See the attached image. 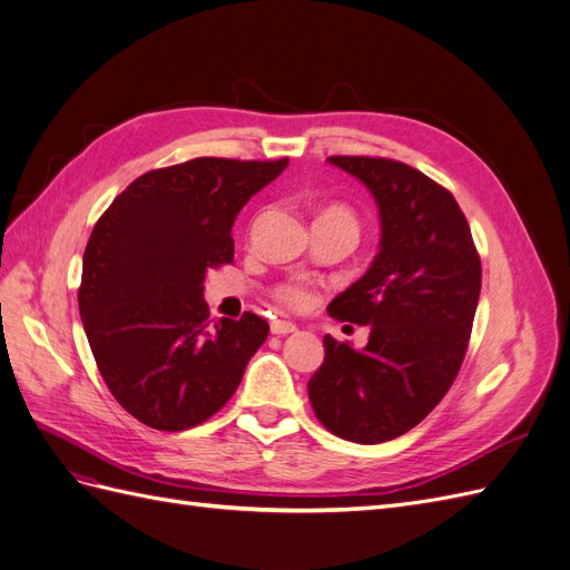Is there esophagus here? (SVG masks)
I'll use <instances>...</instances> for the list:
<instances>
[{
    "label": "esophagus",
    "mask_w": 570,
    "mask_h": 570,
    "mask_svg": "<svg viewBox=\"0 0 570 570\" xmlns=\"http://www.w3.org/2000/svg\"><path fill=\"white\" fill-rule=\"evenodd\" d=\"M295 331H297V325L292 323V321H281V318L271 321V333L273 335H289V333H295Z\"/></svg>",
    "instance_id": "1"
}]
</instances>
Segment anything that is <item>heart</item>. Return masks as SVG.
Instances as JSON below:
<instances>
[{
	"label": "heart",
	"instance_id": "heart-1",
	"mask_svg": "<svg viewBox=\"0 0 570 570\" xmlns=\"http://www.w3.org/2000/svg\"><path fill=\"white\" fill-rule=\"evenodd\" d=\"M321 218H340V220L347 223V226H352L354 230H358L354 214L350 209H344V206H337V204L325 206ZM273 299L281 302L287 308H292V312H306V308H312L316 304V292L306 281L292 278V281L278 283L273 287Z\"/></svg>",
	"mask_w": 570,
	"mask_h": 570
}]
</instances>
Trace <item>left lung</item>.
<instances>
[{
    "instance_id": "1",
    "label": "left lung",
    "mask_w": 570,
    "mask_h": 570,
    "mask_svg": "<svg viewBox=\"0 0 570 570\" xmlns=\"http://www.w3.org/2000/svg\"><path fill=\"white\" fill-rule=\"evenodd\" d=\"M364 183L381 209V252L361 281L327 306L371 325L354 350L325 335L308 381L316 419L333 435L377 444L409 433L456 381L473 331L482 268L450 189L385 157H331Z\"/></svg>"
}]
</instances>
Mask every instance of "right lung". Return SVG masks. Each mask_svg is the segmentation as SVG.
I'll return each mask as SVG.
<instances>
[{"label":"right lung","mask_w":570,"mask_h":570,"mask_svg":"<svg viewBox=\"0 0 570 570\" xmlns=\"http://www.w3.org/2000/svg\"><path fill=\"white\" fill-rule=\"evenodd\" d=\"M287 157H199L149 170L99 216L78 308L114 400L154 430L195 428L235 394L268 321L209 318V268L233 264V220Z\"/></svg>","instance_id":"obj_1"}]
</instances>
